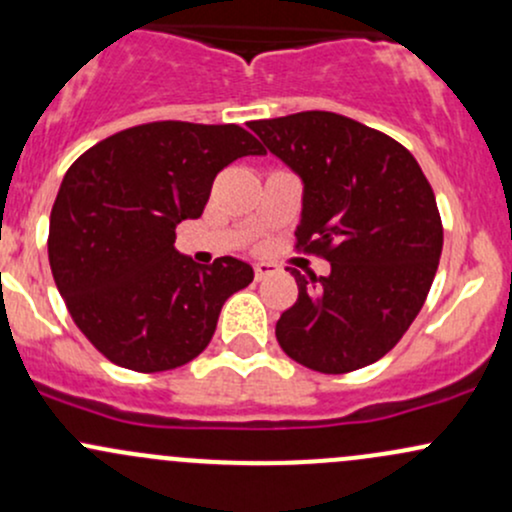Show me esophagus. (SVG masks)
I'll return each mask as SVG.
<instances>
[{
  "mask_svg": "<svg viewBox=\"0 0 512 512\" xmlns=\"http://www.w3.org/2000/svg\"><path fill=\"white\" fill-rule=\"evenodd\" d=\"M279 267L274 262H255V277L265 279L269 274H277Z\"/></svg>",
  "mask_w": 512,
  "mask_h": 512,
  "instance_id": "1",
  "label": "esophagus"
}]
</instances>
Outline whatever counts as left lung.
I'll list each match as a JSON object with an SVG mask.
<instances>
[{
	"mask_svg": "<svg viewBox=\"0 0 512 512\" xmlns=\"http://www.w3.org/2000/svg\"><path fill=\"white\" fill-rule=\"evenodd\" d=\"M250 128L303 182L296 247L330 262L328 277L291 269L299 299L277 320L279 345L313 372L374 364L411 328L440 265L430 182L401 143L333 111Z\"/></svg>",
	"mask_w": 512,
	"mask_h": 512,
	"instance_id": "1",
	"label": "left lung"
}]
</instances>
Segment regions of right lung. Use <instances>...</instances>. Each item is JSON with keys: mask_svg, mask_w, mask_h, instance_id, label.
Returning a JSON list of instances; mask_svg holds the SVG:
<instances>
[{"mask_svg": "<svg viewBox=\"0 0 512 512\" xmlns=\"http://www.w3.org/2000/svg\"><path fill=\"white\" fill-rule=\"evenodd\" d=\"M265 155L245 128L155 121L109 136L65 172L50 211L48 260L84 338L119 367L167 372L206 350L218 313L255 272L196 265L174 228L199 218L216 174Z\"/></svg>", "mask_w": 512, "mask_h": 512, "instance_id": "obj_1", "label": "right lung"}]
</instances>
